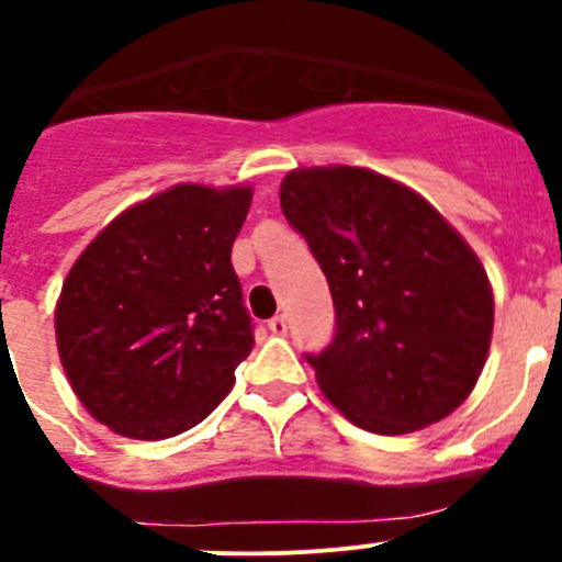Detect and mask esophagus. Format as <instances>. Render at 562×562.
Returning <instances> with one entry per match:
<instances>
[{"label":"esophagus","instance_id":"esophagus-1","mask_svg":"<svg viewBox=\"0 0 562 562\" xmlns=\"http://www.w3.org/2000/svg\"><path fill=\"white\" fill-rule=\"evenodd\" d=\"M269 329H271V335H285V331H288L285 315H274V318L269 321Z\"/></svg>","mask_w":562,"mask_h":562}]
</instances>
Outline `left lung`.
I'll list each match as a JSON object with an SVG mask.
<instances>
[{"label": "left lung", "instance_id": "obj_1", "mask_svg": "<svg viewBox=\"0 0 562 562\" xmlns=\"http://www.w3.org/2000/svg\"><path fill=\"white\" fill-rule=\"evenodd\" d=\"M280 205L335 302L315 368L331 406L364 431L412 434L475 390L494 329L486 269L423 194L368 167H299Z\"/></svg>", "mask_w": 562, "mask_h": 562}]
</instances>
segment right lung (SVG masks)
<instances>
[{
  "label": "right lung",
  "instance_id": "add662e5",
  "mask_svg": "<svg viewBox=\"0 0 562 562\" xmlns=\"http://www.w3.org/2000/svg\"><path fill=\"white\" fill-rule=\"evenodd\" d=\"M252 187L178 183L114 216L70 266L54 310L81 406L128 439L203 423L252 351L231 249Z\"/></svg>",
  "mask_w": 562,
  "mask_h": 562
}]
</instances>
